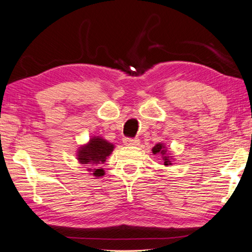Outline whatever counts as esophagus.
I'll list each match as a JSON object with an SVG mask.
<instances>
[{
  "label": "esophagus",
  "instance_id": "obj_1",
  "mask_svg": "<svg viewBox=\"0 0 252 252\" xmlns=\"http://www.w3.org/2000/svg\"><path fill=\"white\" fill-rule=\"evenodd\" d=\"M124 144L126 146H137L139 145V139L137 138H124Z\"/></svg>",
  "mask_w": 252,
  "mask_h": 252
}]
</instances>
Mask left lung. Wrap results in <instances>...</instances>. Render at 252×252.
<instances>
[{
  "instance_id": "8db88e82",
  "label": "left lung",
  "mask_w": 252,
  "mask_h": 252,
  "mask_svg": "<svg viewBox=\"0 0 252 252\" xmlns=\"http://www.w3.org/2000/svg\"><path fill=\"white\" fill-rule=\"evenodd\" d=\"M153 154H160L162 155V158L164 160V165L165 166H168V165H172V158L167 153V150L166 147L164 146L163 143H158L156 144V145L153 147Z\"/></svg>"
}]
</instances>
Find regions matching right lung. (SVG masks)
<instances>
[{
	"label": "right lung",
	"mask_w": 252,
	"mask_h": 252,
	"mask_svg": "<svg viewBox=\"0 0 252 252\" xmlns=\"http://www.w3.org/2000/svg\"><path fill=\"white\" fill-rule=\"evenodd\" d=\"M114 148V144L107 142L100 136H94L86 145L78 148L77 158L80 164H90L89 166H93L88 168V172H92L90 174L96 177L104 176V168H99L98 164H104Z\"/></svg>",
	"instance_id": "add662e5"
}]
</instances>
